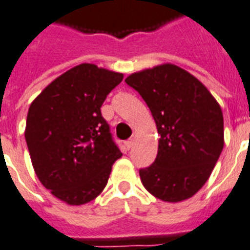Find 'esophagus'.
Returning a JSON list of instances; mask_svg holds the SVG:
<instances>
[{
	"instance_id": "1",
	"label": "esophagus",
	"mask_w": 250,
	"mask_h": 250,
	"mask_svg": "<svg viewBox=\"0 0 250 250\" xmlns=\"http://www.w3.org/2000/svg\"><path fill=\"white\" fill-rule=\"evenodd\" d=\"M125 147H127V149H131V147H132V145H133V140H128V141H125Z\"/></svg>"
}]
</instances>
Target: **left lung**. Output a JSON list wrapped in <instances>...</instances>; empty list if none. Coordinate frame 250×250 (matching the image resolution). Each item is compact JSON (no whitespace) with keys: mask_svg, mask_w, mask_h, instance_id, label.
<instances>
[{"mask_svg":"<svg viewBox=\"0 0 250 250\" xmlns=\"http://www.w3.org/2000/svg\"><path fill=\"white\" fill-rule=\"evenodd\" d=\"M125 83L145 100L160 135L154 163L140 169L144 188L163 202L191 198L224 149L220 104L198 78L174 64L133 73Z\"/></svg>","mask_w":250,"mask_h":250,"instance_id":"1","label":"left lung"}]
</instances>
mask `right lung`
<instances>
[{
  "label": "right lung",
  "instance_id": "right-lung-1",
  "mask_svg": "<svg viewBox=\"0 0 250 250\" xmlns=\"http://www.w3.org/2000/svg\"><path fill=\"white\" fill-rule=\"evenodd\" d=\"M122 79V73L84 62L54 79L30 104L25 141L34 172L69 206L100 195L122 157L100 110Z\"/></svg>",
  "mask_w": 250,
  "mask_h": 250
}]
</instances>
